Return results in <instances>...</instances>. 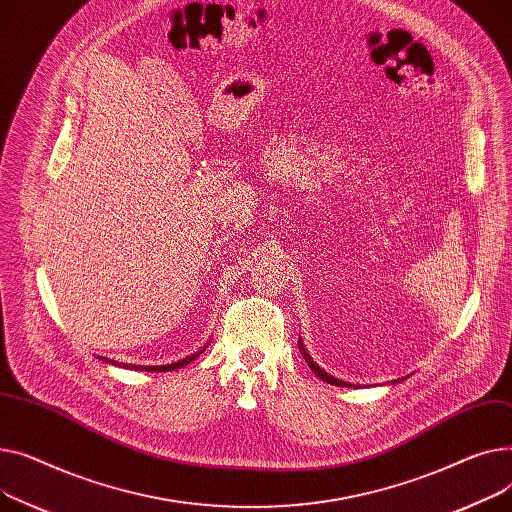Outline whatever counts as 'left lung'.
<instances>
[{"label":"left lung","instance_id":"obj_1","mask_svg":"<svg viewBox=\"0 0 512 512\" xmlns=\"http://www.w3.org/2000/svg\"><path fill=\"white\" fill-rule=\"evenodd\" d=\"M297 347H299V351H302V355H304V359H306V364L310 366V370H312L318 378H322V380L328 382V384H335V386H351L349 382H343V380H339V378H335V376H330L328 372H324V370L314 362L312 355L306 351V345L302 343V339L297 341ZM401 380H405V378H401ZM395 382H399V380H393V384H395Z\"/></svg>","mask_w":512,"mask_h":512}]
</instances>
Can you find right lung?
Here are the masks:
<instances>
[{
	"mask_svg": "<svg viewBox=\"0 0 512 512\" xmlns=\"http://www.w3.org/2000/svg\"><path fill=\"white\" fill-rule=\"evenodd\" d=\"M208 347V343L204 345V347H200L196 353H192V355H188V357H184V359H179V362H173V364H167V366H132V364H115L113 359H107V357H101L105 364H111V366H122V368H128V370H142V372H169V370H177V368H184V366H188L190 362H194V359L200 355V353H204V349Z\"/></svg>",
	"mask_w": 512,
	"mask_h": 512,
	"instance_id": "1",
	"label": "right lung"
}]
</instances>
